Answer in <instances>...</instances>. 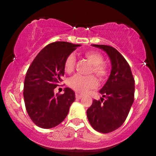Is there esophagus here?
<instances>
[{
	"instance_id": "34e87169",
	"label": "esophagus",
	"mask_w": 156,
	"mask_h": 156,
	"mask_svg": "<svg viewBox=\"0 0 156 156\" xmlns=\"http://www.w3.org/2000/svg\"><path fill=\"white\" fill-rule=\"evenodd\" d=\"M82 95H80V94H76V98H77V99H80V98H82Z\"/></svg>"
}]
</instances>
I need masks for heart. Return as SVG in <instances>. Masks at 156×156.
I'll use <instances>...</instances> for the list:
<instances>
[{
  "mask_svg": "<svg viewBox=\"0 0 156 156\" xmlns=\"http://www.w3.org/2000/svg\"><path fill=\"white\" fill-rule=\"evenodd\" d=\"M84 56L92 64L91 73H94L100 80H103L108 73L106 66L103 64L104 58L101 53L96 51H87L84 53ZM76 64V57L71 53L64 62V69L68 73L73 72ZM69 85L71 88L79 93H86L91 89H94L98 85L95 77L93 76H83L75 75L69 80Z\"/></svg>",
  "mask_w": 156,
  "mask_h": 156,
  "instance_id": "1",
  "label": "heart"
}]
</instances>
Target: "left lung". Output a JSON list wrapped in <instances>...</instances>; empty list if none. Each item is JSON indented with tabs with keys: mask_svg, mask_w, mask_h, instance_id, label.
Segmentation results:
<instances>
[{
	"mask_svg": "<svg viewBox=\"0 0 156 156\" xmlns=\"http://www.w3.org/2000/svg\"><path fill=\"white\" fill-rule=\"evenodd\" d=\"M92 46L107 53L112 71L108 80L100 90L103 98L101 101H92L87 111V118L94 130L108 133L119 128L128 117L134 101L135 81L129 64L115 48L104 44Z\"/></svg>",
	"mask_w": 156,
	"mask_h": 156,
	"instance_id": "8db88e82",
	"label": "left lung"
}]
</instances>
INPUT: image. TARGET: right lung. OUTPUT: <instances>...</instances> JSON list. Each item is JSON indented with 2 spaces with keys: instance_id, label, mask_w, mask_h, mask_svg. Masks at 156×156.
I'll use <instances>...</instances> for the list:
<instances>
[{
  "instance_id": "obj_1",
  "label": "right lung",
  "mask_w": 156,
  "mask_h": 156,
  "mask_svg": "<svg viewBox=\"0 0 156 156\" xmlns=\"http://www.w3.org/2000/svg\"><path fill=\"white\" fill-rule=\"evenodd\" d=\"M80 44L55 42L45 46L34 59L26 73L23 97L28 116L37 126L52 128L65 119L76 100L75 92L65 88L62 94L54 89L64 75V62Z\"/></svg>"
}]
</instances>
